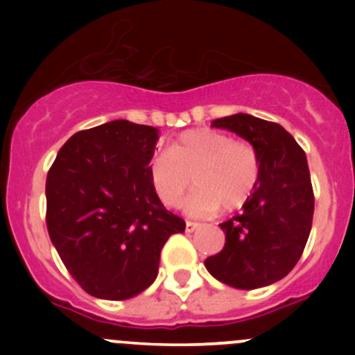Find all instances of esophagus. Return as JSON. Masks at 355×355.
<instances>
[{
	"label": "esophagus",
	"mask_w": 355,
	"mask_h": 355,
	"mask_svg": "<svg viewBox=\"0 0 355 355\" xmlns=\"http://www.w3.org/2000/svg\"><path fill=\"white\" fill-rule=\"evenodd\" d=\"M199 227L200 225L196 223V221H187V223H185V232H187V234H192V232L198 230Z\"/></svg>",
	"instance_id": "esophagus-1"
}]
</instances>
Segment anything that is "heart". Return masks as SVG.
<instances>
[{"mask_svg": "<svg viewBox=\"0 0 355 355\" xmlns=\"http://www.w3.org/2000/svg\"><path fill=\"white\" fill-rule=\"evenodd\" d=\"M148 173L157 199L168 207L180 206L192 182L198 189L185 207L206 216L221 206L225 211L244 206L259 182L261 163L250 142L213 128H194L178 135L168 151L153 156Z\"/></svg>", "mask_w": 355, "mask_h": 355, "instance_id": "obj_1", "label": "heart"}]
</instances>
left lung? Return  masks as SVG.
<instances>
[{
    "label": "left lung",
    "instance_id": "obj_1",
    "mask_svg": "<svg viewBox=\"0 0 355 355\" xmlns=\"http://www.w3.org/2000/svg\"><path fill=\"white\" fill-rule=\"evenodd\" d=\"M256 148L259 182L242 213L221 223L225 247L204 261L221 284L252 290L275 284L292 271L311 234L314 194L306 153L282 125L247 113L218 118Z\"/></svg>",
    "mask_w": 355,
    "mask_h": 355
}]
</instances>
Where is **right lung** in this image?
Masks as SVG:
<instances>
[{
	"label": "right lung",
	"mask_w": 355,
	"mask_h": 355,
	"mask_svg": "<svg viewBox=\"0 0 355 355\" xmlns=\"http://www.w3.org/2000/svg\"><path fill=\"white\" fill-rule=\"evenodd\" d=\"M157 139L155 127L113 120L71 135L49 168V239L89 295L125 300L144 292L164 242L185 230L149 180Z\"/></svg>",
	"instance_id": "obj_1"
}]
</instances>
